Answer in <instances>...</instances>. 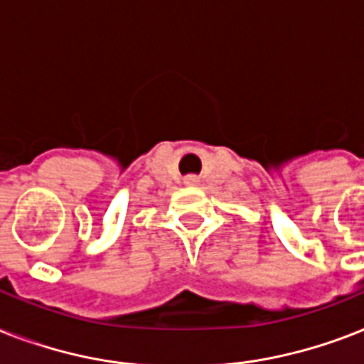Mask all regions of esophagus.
<instances>
[{
    "label": "esophagus",
    "instance_id": "esophagus-1",
    "mask_svg": "<svg viewBox=\"0 0 364 364\" xmlns=\"http://www.w3.org/2000/svg\"><path fill=\"white\" fill-rule=\"evenodd\" d=\"M185 185H188V187H194V185H198V177L196 176H187V177H185Z\"/></svg>",
    "mask_w": 364,
    "mask_h": 364
}]
</instances>
